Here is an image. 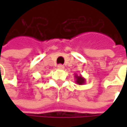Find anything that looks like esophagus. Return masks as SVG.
<instances>
[{"mask_svg":"<svg viewBox=\"0 0 127 127\" xmlns=\"http://www.w3.org/2000/svg\"><path fill=\"white\" fill-rule=\"evenodd\" d=\"M57 68L60 69V70H63L64 68V67L63 64H59V65L57 66Z\"/></svg>","mask_w":127,"mask_h":127,"instance_id":"obj_1","label":"esophagus"}]
</instances>
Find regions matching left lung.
<instances>
[{"mask_svg": "<svg viewBox=\"0 0 127 127\" xmlns=\"http://www.w3.org/2000/svg\"><path fill=\"white\" fill-rule=\"evenodd\" d=\"M74 77H75V80H76V83L79 85H85V79L82 76V75H77V74H75L74 75Z\"/></svg>", "mask_w": 127, "mask_h": 127, "instance_id": "8db88e82", "label": "left lung"}]
</instances>
